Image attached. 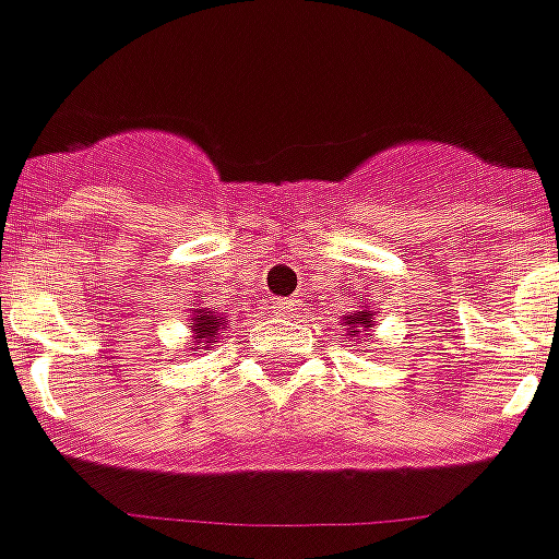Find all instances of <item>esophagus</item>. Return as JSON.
Listing matches in <instances>:
<instances>
[{
  "instance_id": "1",
  "label": "esophagus",
  "mask_w": 559,
  "mask_h": 559,
  "mask_svg": "<svg viewBox=\"0 0 559 559\" xmlns=\"http://www.w3.org/2000/svg\"><path fill=\"white\" fill-rule=\"evenodd\" d=\"M275 314H281V317H286V314H295V309H297V300H275Z\"/></svg>"
}]
</instances>
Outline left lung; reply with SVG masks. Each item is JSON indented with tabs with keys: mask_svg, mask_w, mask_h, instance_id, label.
Returning <instances> with one entry per match:
<instances>
[{
	"mask_svg": "<svg viewBox=\"0 0 559 559\" xmlns=\"http://www.w3.org/2000/svg\"><path fill=\"white\" fill-rule=\"evenodd\" d=\"M374 311L367 304L358 306L356 311H347V317H342V325L347 331V338L353 342V347H361V342L367 338V333L374 325Z\"/></svg>",
	"mask_w": 559,
	"mask_h": 559,
	"instance_id": "obj_1",
	"label": "left lung"
}]
</instances>
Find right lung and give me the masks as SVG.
I'll return each instance as SVG.
<instances>
[{"label":"right lung","instance_id":"add662e5","mask_svg":"<svg viewBox=\"0 0 559 559\" xmlns=\"http://www.w3.org/2000/svg\"><path fill=\"white\" fill-rule=\"evenodd\" d=\"M198 309H192L190 314V322H187V328H190V347L187 350H203V347H209L212 342H217V336L221 333H226L223 328H228V320L223 314H217L215 309H209V306L203 304H195Z\"/></svg>","mask_w":559,"mask_h":559}]
</instances>
